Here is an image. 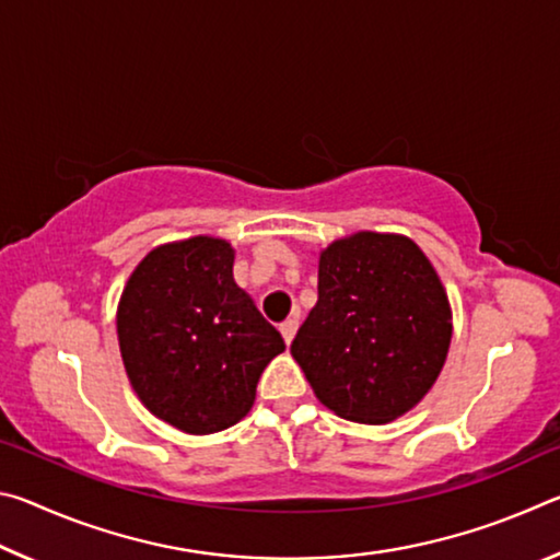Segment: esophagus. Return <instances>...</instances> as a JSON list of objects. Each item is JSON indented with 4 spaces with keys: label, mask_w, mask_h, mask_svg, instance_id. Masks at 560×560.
Segmentation results:
<instances>
[{
    "label": "esophagus",
    "mask_w": 560,
    "mask_h": 560,
    "mask_svg": "<svg viewBox=\"0 0 560 560\" xmlns=\"http://www.w3.org/2000/svg\"><path fill=\"white\" fill-rule=\"evenodd\" d=\"M279 330H281L283 340H287V346H291V340H293V336H296V330H299V320L296 318L283 320V324L279 326Z\"/></svg>",
    "instance_id": "obj_1"
}]
</instances>
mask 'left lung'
I'll return each instance as SVG.
<instances>
[{
	"instance_id": "1",
	"label": "left lung",
	"mask_w": 560,
	"mask_h": 560,
	"mask_svg": "<svg viewBox=\"0 0 560 560\" xmlns=\"http://www.w3.org/2000/svg\"><path fill=\"white\" fill-rule=\"evenodd\" d=\"M450 343L447 291L410 236L355 232L318 252V301L291 355L330 412L397 420L438 383Z\"/></svg>"
}]
</instances>
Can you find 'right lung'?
Wrapping results in <instances>:
<instances>
[{
  "label": "right lung",
  "instance_id": "obj_1",
  "mask_svg": "<svg viewBox=\"0 0 560 560\" xmlns=\"http://www.w3.org/2000/svg\"><path fill=\"white\" fill-rule=\"evenodd\" d=\"M234 246L197 234L148 252L122 287L116 328L132 390L158 420L214 434L252 410L283 338L234 281Z\"/></svg>",
  "mask_w": 560,
  "mask_h": 560
}]
</instances>
